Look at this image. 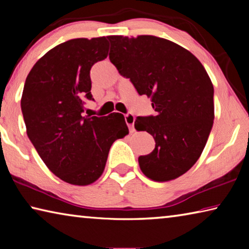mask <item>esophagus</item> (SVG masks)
Wrapping results in <instances>:
<instances>
[{
  "instance_id": "1",
  "label": "esophagus",
  "mask_w": 249,
  "mask_h": 249,
  "mask_svg": "<svg viewBox=\"0 0 249 249\" xmlns=\"http://www.w3.org/2000/svg\"><path fill=\"white\" fill-rule=\"evenodd\" d=\"M125 122L127 126L129 127L130 132H134V123H135V116L132 114V113H127L125 115Z\"/></svg>"
}]
</instances>
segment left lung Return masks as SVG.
Segmentation results:
<instances>
[{"label": "left lung", "mask_w": 249, "mask_h": 249, "mask_svg": "<svg viewBox=\"0 0 249 249\" xmlns=\"http://www.w3.org/2000/svg\"><path fill=\"white\" fill-rule=\"evenodd\" d=\"M109 60L140 95L151 98L156 115L137 116L135 128L146 130L155 149L138 157L141 170L154 181L185 174L203 151L214 120V89L196 56L159 37L108 36Z\"/></svg>", "instance_id": "left-lung-1"}]
</instances>
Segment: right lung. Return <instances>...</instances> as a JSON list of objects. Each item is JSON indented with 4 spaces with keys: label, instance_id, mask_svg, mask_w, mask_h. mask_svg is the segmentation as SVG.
I'll list each match as a JSON object with an SVG mask.
<instances>
[{
    "label": "right lung",
    "instance_id": "add662e5",
    "mask_svg": "<svg viewBox=\"0 0 249 249\" xmlns=\"http://www.w3.org/2000/svg\"><path fill=\"white\" fill-rule=\"evenodd\" d=\"M108 41L75 38L44 54L25 81L20 107L27 136L45 165L70 184L87 185L103 174L113 142L128 134L121 113L84 116L90 70L107 57Z\"/></svg>",
    "mask_w": 249,
    "mask_h": 249
}]
</instances>
